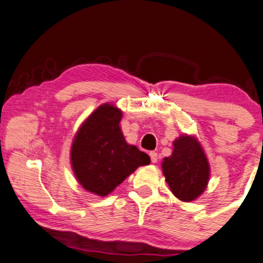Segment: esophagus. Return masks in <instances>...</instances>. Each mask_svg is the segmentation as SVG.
Returning a JSON list of instances; mask_svg holds the SVG:
<instances>
[{
    "label": "esophagus",
    "mask_w": 263,
    "mask_h": 263,
    "mask_svg": "<svg viewBox=\"0 0 263 263\" xmlns=\"http://www.w3.org/2000/svg\"><path fill=\"white\" fill-rule=\"evenodd\" d=\"M149 157H151V161L153 163L158 161V153H157V152H151Z\"/></svg>",
    "instance_id": "obj_1"
}]
</instances>
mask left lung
I'll return each instance as SVG.
<instances>
[{
	"mask_svg": "<svg viewBox=\"0 0 263 263\" xmlns=\"http://www.w3.org/2000/svg\"><path fill=\"white\" fill-rule=\"evenodd\" d=\"M170 190L178 199L192 201L201 196L210 180V163L196 136L180 135L173 141V152L161 162Z\"/></svg>",
	"mask_w": 263,
	"mask_h": 263,
	"instance_id": "1",
	"label": "left lung"
}]
</instances>
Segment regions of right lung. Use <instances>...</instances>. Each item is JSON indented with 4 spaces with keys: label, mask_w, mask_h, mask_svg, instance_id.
I'll return each instance as SVG.
<instances>
[{
    "label": "right lung",
    "mask_w": 263,
    "mask_h": 263,
    "mask_svg": "<svg viewBox=\"0 0 263 263\" xmlns=\"http://www.w3.org/2000/svg\"><path fill=\"white\" fill-rule=\"evenodd\" d=\"M123 114L111 103L98 106L81 124L71 144V166L77 181L98 197L111 193L151 159L125 141L120 122Z\"/></svg>",
    "instance_id": "1"
}]
</instances>
